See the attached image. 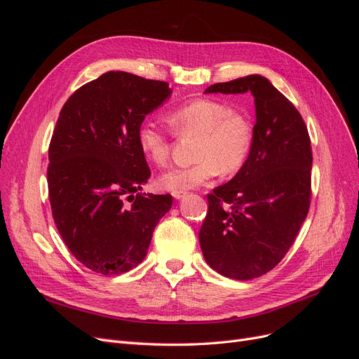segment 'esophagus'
Listing matches in <instances>:
<instances>
[{"label":"esophagus","instance_id":"34e87169","mask_svg":"<svg viewBox=\"0 0 359 359\" xmlns=\"http://www.w3.org/2000/svg\"><path fill=\"white\" fill-rule=\"evenodd\" d=\"M172 196L175 198V199H181V198L186 196V191H173Z\"/></svg>","mask_w":359,"mask_h":359}]
</instances>
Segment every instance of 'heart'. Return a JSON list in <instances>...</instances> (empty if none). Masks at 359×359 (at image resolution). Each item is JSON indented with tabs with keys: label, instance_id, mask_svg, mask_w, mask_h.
I'll use <instances>...</instances> for the list:
<instances>
[{
	"label": "heart",
	"instance_id": "obj_1",
	"mask_svg": "<svg viewBox=\"0 0 359 359\" xmlns=\"http://www.w3.org/2000/svg\"><path fill=\"white\" fill-rule=\"evenodd\" d=\"M169 123L182 137H198L194 147L196 163L175 168L158 178V187L168 191H186L223 173H236L250 157L255 140L252 119L235 111L223 100L201 97L175 107ZM137 144L142 154L158 166L170 157L169 135L154 121H144L137 128Z\"/></svg>",
	"mask_w": 359,
	"mask_h": 359
}]
</instances>
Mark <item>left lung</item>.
Here are the masks:
<instances>
[{"label":"left lung","instance_id":"1","mask_svg":"<svg viewBox=\"0 0 359 359\" xmlns=\"http://www.w3.org/2000/svg\"><path fill=\"white\" fill-rule=\"evenodd\" d=\"M248 91L256 106L252 153L229 182L206 196L208 212L199 232L206 264L235 280L257 278L278 265L311 201V142L297 107L260 74L205 90Z\"/></svg>","mask_w":359,"mask_h":359}]
</instances>
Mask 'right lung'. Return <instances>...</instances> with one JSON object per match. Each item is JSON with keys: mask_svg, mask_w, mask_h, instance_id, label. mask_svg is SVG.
I'll use <instances>...</instances> for the list:
<instances>
[{"mask_svg": "<svg viewBox=\"0 0 359 359\" xmlns=\"http://www.w3.org/2000/svg\"><path fill=\"white\" fill-rule=\"evenodd\" d=\"M170 93L168 82L107 72L60 112L49 145L52 215L72 255L94 273L137 266L170 210V194L139 193L151 170L137 144L139 126Z\"/></svg>", "mask_w": 359, "mask_h": 359, "instance_id": "add662e5", "label": "right lung"}]
</instances>
